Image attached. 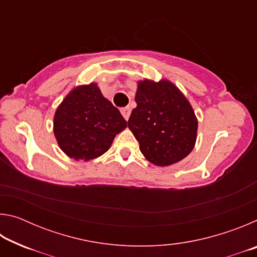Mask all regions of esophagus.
Instances as JSON below:
<instances>
[{"mask_svg": "<svg viewBox=\"0 0 257 257\" xmlns=\"http://www.w3.org/2000/svg\"><path fill=\"white\" fill-rule=\"evenodd\" d=\"M120 111H121V113H122L123 118L125 120H128L129 119V115H130V108L129 107H122Z\"/></svg>", "mask_w": 257, "mask_h": 257, "instance_id": "esophagus-1", "label": "esophagus"}]
</instances>
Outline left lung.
Masks as SVG:
<instances>
[{
  "label": "left lung",
  "mask_w": 257,
  "mask_h": 257,
  "mask_svg": "<svg viewBox=\"0 0 257 257\" xmlns=\"http://www.w3.org/2000/svg\"><path fill=\"white\" fill-rule=\"evenodd\" d=\"M135 99L137 106L128 127L143 155L160 167L186 158L196 142L197 119L180 90L167 80H144L138 84Z\"/></svg>",
  "instance_id": "left-lung-1"
}]
</instances>
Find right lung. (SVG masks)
<instances>
[{
	"instance_id": "obj_1",
	"label": "right lung",
	"mask_w": 257,
	"mask_h": 257,
	"mask_svg": "<svg viewBox=\"0 0 257 257\" xmlns=\"http://www.w3.org/2000/svg\"><path fill=\"white\" fill-rule=\"evenodd\" d=\"M127 121L103 97L96 84L77 87L54 115V135L60 149L75 160H93L110 149Z\"/></svg>"
}]
</instances>
